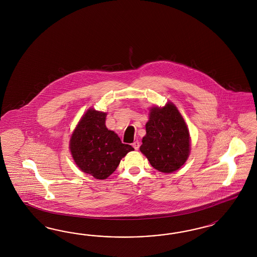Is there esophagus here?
Listing matches in <instances>:
<instances>
[{
  "mask_svg": "<svg viewBox=\"0 0 257 257\" xmlns=\"http://www.w3.org/2000/svg\"><path fill=\"white\" fill-rule=\"evenodd\" d=\"M132 145H133V147H134V149H135V150H137V151H138V150H139V149H140V141H139V140H137V141H135V142H134V143H133Z\"/></svg>",
  "mask_w": 257,
  "mask_h": 257,
  "instance_id": "34e87169",
  "label": "esophagus"
}]
</instances>
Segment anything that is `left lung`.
Instances as JSON below:
<instances>
[{"mask_svg": "<svg viewBox=\"0 0 257 257\" xmlns=\"http://www.w3.org/2000/svg\"><path fill=\"white\" fill-rule=\"evenodd\" d=\"M140 152L156 170L164 173L179 170L187 161L190 152L189 132L172 102L150 110Z\"/></svg>", "mask_w": 257, "mask_h": 257, "instance_id": "1", "label": "left lung"}]
</instances>
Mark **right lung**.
I'll return each mask as SVG.
<instances>
[{"mask_svg": "<svg viewBox=\"0 0 257 257\" xmlns=\"http://www.w3.org/2000/svg\"><path fill=\"white\" fill-rule=\"evenodd\" d=\"M106 113L88 109L80 119L70 140V150L78 168L96 179H106L121 158L134 151L121 143L117 134L105 126Z\"/></svg>", "mask_w": 257, "mask_h": 257, "instance_id": "obj_1", "label": "right lung"}]
</instances>
